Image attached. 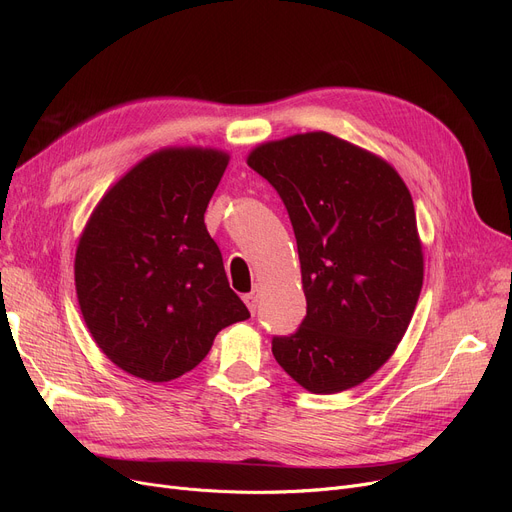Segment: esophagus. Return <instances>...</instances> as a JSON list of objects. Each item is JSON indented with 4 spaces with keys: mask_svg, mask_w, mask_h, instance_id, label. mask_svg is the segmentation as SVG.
<instances>
[{
    "mask_svg": "<svg viewBox=\"0 0 512 512\" xmlns=\"http://www.w3.org/2000/svg\"><path fill=\"white\" fill-rule=\"evenodd\" d=\"M242 301L247 303V307H249V311L251 313H255L257 311V292L253 290V292H249V294H245V297H242Z\"/></svg>",
    "mask_w": 512,
    "mask_h": 512,
    "instance_id": "esophagus-1",
    "label": "esophagus"
}]
</instances>
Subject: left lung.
Instances as JSON below:
<instances>
[{
    "mask_svg": "<svg viewBox=\"0 0 512 512\" xmlns=\"http://www.w3.org/2000/svg\"><path fill=\"white\" fill-rule=\"evenodd\" d=\"M247 164L282 197L307 315L272 353L313 394L363 384L396 351L423 286L409 188L386 159L317 130L257 145Z\"/></svg>",
    "mask_w": 512,
    "mask_h": 512,
    "instance_id": "1",
    "label": "left lung"
}]
</instances>
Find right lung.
<instances>
[{"instance_id":"1","label":"right lung","mask_w":512,"mask_h":512,"mask_svg":"<svg viewBox=\"0 0 512 512\" xmlns=\"http://www.w3.org/2000/svg\"><path fill=\"white\" fill-rule=\"evenodd\" d=\"M230 155L166 147L107 191L78 238V307L101 353L147 382L195 369L251 313L230 288L205 209Z\"/></svg>"}]
</instances>
